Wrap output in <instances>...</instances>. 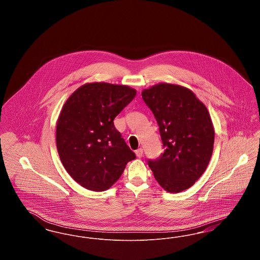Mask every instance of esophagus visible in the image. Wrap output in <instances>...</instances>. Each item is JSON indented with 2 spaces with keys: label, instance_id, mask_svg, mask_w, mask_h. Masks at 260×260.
I'll return each instance as SVG.
<instances>
[{
  "label": "esophagus",
  "instance_id": "1",
  "mask_svg": "<svg viewBox=\"0 0 260 260\" xmlns=\"http://www.w3.org/2000/svg\"><path fill=\"white\" fill-rule=\"evenodd\" d=\"M136 157L137 158H141L143 156V149L139 148L137 149L136 151Z\"/></svg>",
  "mask_w": 260,
  "mask_h": 260
}]
</instances>
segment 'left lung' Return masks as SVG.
<instances>
[{"mask_svg": "<svg viewBox=\"0 0 260 260\" xmlns=\"http://www.w3.org/2000/svg\"><path fill=\"white\" fill-rule=\"evenodd\" d=\"M159 124L164 153L148 166L170 193L190 188L206 171L213 150L214 129L207 107L193 91L158 84L141 93Z\"/></svg>", "mask_w": 260, "mask_h": 260, "instance_id": "8db88e82", "label": "left lung"}]
</instances>
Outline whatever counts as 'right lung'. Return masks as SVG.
Segmentation results:
<instances>
[{
	"instance_id": "1",
	"label": "right lung",
	"mask_w": 260,
	"mask_h": 260,
	"mask_svg": "<svg viewBox=\"0 0 260 260\" xmlns=\"http://www.w3.org/2000/svg\"><path fill=\"white\" fill-rule=\"evenodd\" d=\"M136 94L127 86L90 83L79 87L63 105L56 147L63 167L80 185L105 191L136 159L113 122Z\"/></svg>"
}]
</instances>
